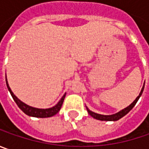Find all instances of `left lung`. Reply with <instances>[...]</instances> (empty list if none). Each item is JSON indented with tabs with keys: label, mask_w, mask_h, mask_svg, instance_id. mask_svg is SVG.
I'll return each instance as SVG.
<instances>
[{
	"label": "left lung",
	"mask_w": 149,
	"mask_h": 149,
	"mask_svg": "<svg viewBox=\"0 0 149 149\" xmlns=\"http://www.w3.org/2000/svg\"><path fill=\"white\" fill-rule=\"evenodd\" d=\"M144 84H145V82L143 84V88L141 89L140 93H139V96L136 98L134 100V101L129 105L128 107H126V108H124L122 110H120L119 112H118L116 113H113V114H111V115H104V114H100V113H95V112L91 111V110H89V109L86 107V109H87V111L89 113V115H91L92 117L95 118V119H98V120H101V121H117L118 119H120L121 118H123V116H125L128 113H129L134 107L136 104V103L138 102V100H139V98H140V96L143 94V89H144Z\"/></svg>",
	"instance_id": "obj_1"
}]
</instances>
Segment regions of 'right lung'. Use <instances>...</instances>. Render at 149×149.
Wrapping results in <instances>:
<instances>
[{
    "instance_id": "add662e5",
    "label": "right lung",
    "mask_w": 149,
    "mask_h": 149,
    "mask_svg": "<svg viewBox=\"0 0 149 149\" xmlns=\"http://www.w3.org/2000/svg\"><path fill=\"white\" fill-rule=\"evenodd\" d=\"M6 86H7V89L10 91V95L12 96L14 101L16 103V104L18 105V107L20 108L22 111L24 112L26 114H27L28 116H31V117H36V118H49L52 117L55 115L58 112L60 111V109H61V106L63 104V102L65 100V97L66 93L65 95L62 96V98L60 99V101L53 107L49 108V109H38V108H35V107H32V106L28 105L25 104L24 102L20 101L15 95H14V93L11 91V89L9 86L8 81H7V79L6 77Z\"/></svg>"
}]
</instances>
